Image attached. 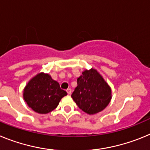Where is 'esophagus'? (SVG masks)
<instances>
[{
  "instance_id": "obj_1",
  "label": "esophagus",
  "mask_w": 150,
  "mask_h": 150,
  "mask_svg": "<svg viewBox=\"0 0 150 150\" xmlns=\"http://www.w3.org/2000/svg\"><path fill=\"white\" fill-rule=\"evenodd\" d=\"M67 94H68V95H71V92H72V91H71V88H67Z\"/></svg>"
}]
</instances>
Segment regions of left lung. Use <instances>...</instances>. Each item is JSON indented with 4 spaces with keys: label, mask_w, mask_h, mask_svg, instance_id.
<instances>
[{
    "label": "left lung",
    "mask_w": 150,
    "mask_h": 150,
    "mask_svg": "<svg viewBox=\"0 0 150 150\" xmlns=\"http://www.w3.org/2000/svg\"><path fill=\"white\" fill-rule=\"evenodd\" d=\"M71 97L79 109L94 115L104 110L110 104L112 91L100 73L91 68L82 72Z\"/></svg>",
    "instance_id": "8db88e82"
}]
</instances>
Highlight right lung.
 <instances>
[{"mask_svg":"<svg viewBox=\"0 0 150 150\" xmlns=\"http://www.w3.org/2000/svg\"><path fill=\"white\" fill-rule=\"evenodd\" d=\"M67 93L49 74L41 72L28 81L23 90V98L34 112L46 114L59 105Z\"/></svg>","mask_w":150,"mask_h":150,"instance_id":"right-lung-1","label":"right lung"}]
</instances>
